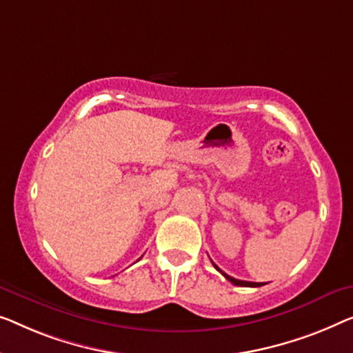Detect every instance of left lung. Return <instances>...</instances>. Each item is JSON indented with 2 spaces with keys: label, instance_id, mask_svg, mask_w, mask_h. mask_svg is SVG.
Here are the masks:
<instances>
[{
  "label": "left lung",
  "instance_id": "obj_1",
  "mask_svg": "<svg viewBox=\"0 0 353 353\" xmlns=\"http://www.w3.org/2000/svg\"><path fill=\"white\" fill-rule=\"evenodd\" d=\"M213 265H214V269L219 270V272H221V274L224 275V277H226V279L229 280V282L234 283V285H237V287H263V285H265V283H256V282H245V280H237V279L231 277V275H228L226 272H223V270L219 269L218 265L214 264V263H213Z\"/></svg>",
  "mask_w": 353,
  "mask_h": 353
}]
</instances>
